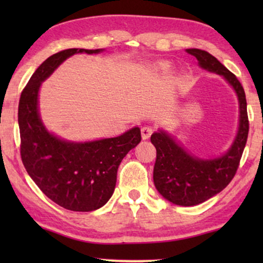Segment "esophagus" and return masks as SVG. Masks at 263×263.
Here are the masks:
<instances>
[{
	"mask_svg": "<svg viewBox=\"0 0 263 263\" xmlns=\"http://www.w3.org/2000/svg\"><path fill=\"white\" fill-rule=\"evenodd\" d=\"M154 129L152 127H148V125H146V127H142L141 128V135H142V139L143 140H147L151 138V135L153 134Z\"/></svg>",
	"mask_w": 263,
	"mask_h": 263,
	"instance_id": "obj_1",
	"label": "esophagus"
}]
</instances>
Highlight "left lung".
Masks as SVG:
<instances>
[{
    "label": "left lung",
    "instance_id": "1",
    "mask_svg": "<svg viewBox=\"0 0 263 263\" xmlns=\"http://www.w3.org/2000/svg\"><path fill=\"white\" fill-rule=\"evenodd\" d=\"M186 52L196 57L201 68L222 75L236 91L239 102L238 133L230 149L219 158L201 159L190 156L165 132L151 136L157 149L153 170L157 190L172 203L195 206L220 193L235 177L247 143L249 120L246 93L236 75L204 50L186 49Z\"/></svg>",
    "mask_w": 263,
    "mask_h": 263
}]
</instances>
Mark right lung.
Segmentation results:
<instances>
[{"instance_id":"add662e5","label":"right lung","mask_w":263,"mask_h":263,"mask_svg":"<svg viewBox=\"0 0 263 263\" xmlns=\"http://www.w3.org/2000/svg\"><path fill=\"white\" fill-rule=\"evenodd\" d=\"M86 49H67L46 59L21 92L17 122L20 154L27 174L38 188L59 206L75 212H91L112 196L117 170L129 151L141 141L135 127L117 138L88 142H69L46 130L38 112L42 82L74 53H98Z\"/></svg>"}]
</instances>
